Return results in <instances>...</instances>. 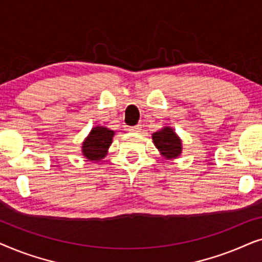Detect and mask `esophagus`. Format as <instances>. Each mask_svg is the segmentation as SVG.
<instances>
[{
	"label": "esophagus",
	"instance_id": "1",
	"mask_svg": "<svg viewBox=\"0 0 262 262\" xmlns=\"http://www.w3.org/2000/svg\"><path fill=\"white\" fill-rule=\"evenodd\" d=\"M127 130L131 131V132H138V131L142 130V126H141V125H136V126H130L127 128Z\"/></svg>",
	"mask_w": 262,
	"mask_h": 262
}]
</instances>
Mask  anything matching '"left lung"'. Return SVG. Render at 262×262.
Instances as JSON below:
<instances>
[{
  "mask_svg": "<svg viewBox=\"0 0 262 262\" xmlns=\"http://www.w3.org/2000/svg\"><path fill=\"white\" fill-rule=\"evenodd\" d=\"M152 142L161 155L168 160L177 159L182 151L181 139L175 134L174 130L169 126L163 127L162 130L154 132Z\"/></svg>",
  "mask_w": 262,
  "mask_h": 262,
  "instance_id": "1",
  "label": "left lung"
}]
</instances>
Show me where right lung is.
<instances>
[{"label": "right lung", "mask_w": 262, "mask_h": 262, "mask_svg": "<svg viewBox=\"0 0 262 262\" xmlns=\"http://www.w3.org/2000/svg\"><path fill=\"white\" fill-rule=\"evenodd\" d=\"M114 131L103 126H95L82 143V154L88 161H100L107 155L112 144Z\"/></svg>", "instance_id": "add662e5"}]
</instances>
